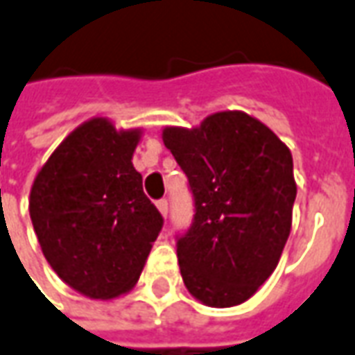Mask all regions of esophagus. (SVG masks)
<instances>
[{"label": "esophagus", "instance_id": "esophagus-1", "mask_svg": "<svg viewBox=\"0 0 355 355\" xmlns=\"http://www.w3.org/2000/svg\"><path fill=\"white\" fill-rule=\"evenodd\" d=\"M157 211L162 212V216L167 218V212H169V203H167V199H159L156 203Z\"/></svg>", "mask_w": 355, "mask_h": 355}]
</instances>
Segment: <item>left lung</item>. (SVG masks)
<instances>
[{"label": "left lung", "mask_w": 355, "mask_h": 355, "mask_svg": "<svg viewBox=\"0 0 355 355\" xmlns=\"http://www.w3.org/2000/svg\"><path fill=\"white\" fill-rule=\"evenodd\" d=\"M164 143L190 182L196 214L177 239L180 275L203 304L250 299L271 277L290 237L297 196L290 148L241 111L198 128H165Z\"/></svg>", "instance_id": "left-lung-1"}]
</instances>
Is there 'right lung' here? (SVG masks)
I'll return each mask as SVG.
<instances>
[{"label":"right lung","instance_id":"obj_1","mask_svg":"<svg viewBox=\"0 0 355 355\" xmlns=\"http://www.w3.org/2000/svg\"><path fill=\"white\" fill-rule=\"evenodd\" d=\"M139 139L141 130L92 118L52 152L31 186V224L44 258L90 299L118 297L137 284L164 225L131 164Z\"/></svg>","mask_w":355,"mask_h":355}]
</instances>
